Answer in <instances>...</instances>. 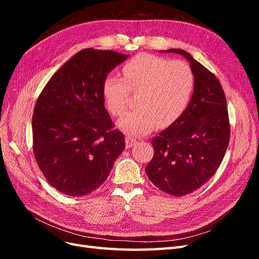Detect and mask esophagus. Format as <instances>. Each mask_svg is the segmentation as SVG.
Here are the masks:
<instances>
[{"mask_svg":"<svg viewBox=\"0 0 259 259\" xmlns=\"http://www.w3.org/2000/svg\"><path fill=\"white\" fill-rule=\"evenodd\" d=\"M125 143H126V148L130 149V148H132L133 146H135L137 144V139L134 138V137L127 136L126 139H125Z\"/></svg>","mask_w":259,"mask_h":259,"instance_id":"1","label":"esophagus"}]
</instances>
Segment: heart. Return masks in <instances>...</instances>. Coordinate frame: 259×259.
Listing matches in <instances>:
<instances>
[{"label": "heart", "mask_w": 259, "mask_h": 259, "mask_svg": "<svg viewBox=\"0 0 259 259\" xmlns=\"http://www.w3.org/2000/svg\"><path fill=\"white\" fill-rule=\"evenodd\" d=\"M122 72L124 79L112 74L105 77L101 94L108 110L121 116L126 110L130 91L138 93V108L117 122L130 135H145L159 123L167 126L190 104L195 76L185 61L140 54L123 66Z\"/></svg>", "instance_id": "b5f03b06"}]
</instances>
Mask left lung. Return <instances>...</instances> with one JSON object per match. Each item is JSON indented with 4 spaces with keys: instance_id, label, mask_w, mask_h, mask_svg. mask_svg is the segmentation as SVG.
I'll return each instance as SVG.
<instances>
[{
    "instance_id": "1",
    "label": "left lung",
    "mask_w": 259,
    "mask_h": 259,
    "mask_svg": "<svg viewBox=\"0 0 259 259\" xmlns=\"http://www.w3.org/2000/svg\"><path fill=\"white\" fill-rule=\"evenodd\" d=\"M189 61L195 76L190 104L183 115L152 139L153 158L146 174L174 197L199 189L221 165L230 138L225 93L217 77L189 53L170 49Z\"/></svg>"
}]
</instances>
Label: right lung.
<instances>
[{
	"instance_id": "1",
	"label": "right lung",
	"mask_w": 259,
	"mask_h": 259,
	"mask_svg": "<svg viewBox=\"0 0 259 259\" xmlns=\"http://www.w3.org/2000/svg\"><path fill=\"white\" fill-rule=\"evenodd\" d=\"M128 55L85 49L45 85L32 116L33 152L49 184L83 197L105 183L125 148L101 94L108 73Z\"/></svg>"
}]
</instances>
